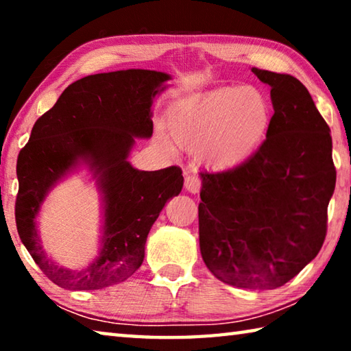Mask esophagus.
<instances>
[{"mask_svg":"<svg viewBox=\"0 0 351 351\" xmlns=\"http://www.w3.org/2000/svg\"><path fill=\"white\" fill-rule=\"evenodd\" d=\"M184 186H186V190L190 193H198L199 189H201V180L198 176L195 175H187L186 176V182H184Z\"/></svg>","mask_w":351,"mask_h":351,"instance_id":"obj_1","label":"esophagus"}]
</instances>
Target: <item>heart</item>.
<instances>
[{
    "label": "heart",
    "instance_id": "1",
    "mask_svg": "<svg viewBox=\"0 0 351 351\" xmlns=\"http://www.w3.org/2000/svg\"><path fill=\"white\" fill-rule=\"evenodd\" d=\"M272 121L268 97L255 86H224L197 104L170 112L173 144L199 152L215 169H234L247 161L266 139ZM159 139L165 142L162 133Z\"/></svg>",
    "mask_w": 351,
    "mask_h": 351
}]
</instances>
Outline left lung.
<instances>
[{
  "label": "left lung",
  "instance_id": "1",
  "mask_svg": "<svg viewBox=\"0 0 351 351\" xmlns=\"http://www.w3.org/2000/svg\"><path fill=\"white\" fill-rule=\"evenodd\" d=\"M271 86L266 141L239 167L201 176L199 249L218 280L282 287L319 254L336 186L330 127L289 74L252 68Z\"/></svg>",
  "mask_w": 351,
  "mask_h": 351
}]
</instances>
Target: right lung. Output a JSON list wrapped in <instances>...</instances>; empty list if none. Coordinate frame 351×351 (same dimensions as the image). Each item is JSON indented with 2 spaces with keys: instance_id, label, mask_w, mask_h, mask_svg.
<instances>
[{
  "instance_id": "add662e5",
  "label": "right lung",
  "mask_w": 351,
  "mask_h": 351,
  "mask_svg": "<svg viewBox=\"0 0 351 351\" xmlns=\"http://www.w3.org/2000/svg\"><path fill=\"white\" fill-rule=\"evenodd\" d=\"M170 79L150 69L83 77L35 122L16 161V229L35 263L60 288L102 289L133 276L144 261L152 226L182 190L180 167L144 171L128 161L136 138H152L153 100ZM82 167L101 193L103 224L97 257L85 269L71 270L45 254L36 218L50 190Z\"/></svg>"
}]
</instances>
